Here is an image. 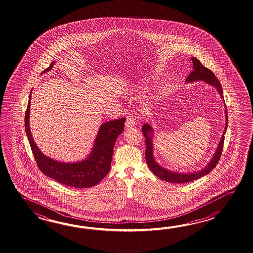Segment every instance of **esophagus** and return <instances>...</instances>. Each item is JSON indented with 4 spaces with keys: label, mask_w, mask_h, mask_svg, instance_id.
I'll list each match as a JSON object with an SVG mask.
<instances>
[{
    "label": "esophagus",
    "mask_w": 253,
    "mask_h": 253,
    "mask_svg": "<svg viewBox=\"0 0 253 253\" xmlns=\"http://www.w3.org/2000/svg\"><path fill=\"white\" fill-rule=\"evenodd\" d=\"M135 124H136V123H135V119H134V117L129 116V117L126 118V123H125L126 127H127V128H132V127H134Z\"/></svg>",
    "instance_id": "esophagus-1"
}]
</instances>
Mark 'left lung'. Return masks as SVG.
Instances as JSON below:
<instances>
[{
    "mask_svg": "<svg viewBox=\"0 0 253 253\" xmlns=\"http://www.w3.org/2000/svg\"><path fill=\"white\" fill-rule=\"evenodd\" d=\"M191 59L193 61L194 70L191 72V74H189L185 82L191 83V82H195V81H204L206 84L215 87L216 90L219 93L220 97H221V99L224 101L223 91H222V88L220 86V81H218V79L215 77L214 74L210 70L205 68L204 65H202L198 59H195V58H191ZM224 113H225V127H224L223 134L221 135V138L217 145V148L215 150L213 156L204 168H202L198 171H194V172H182L171 171L166 167H162L156 162L155 156H154V144H153L154 129L152 127L151 123H145L142 126V131H143L145 139V159H146L147 166L152 172L155 173L157 177L160 178L162 180L168 182V183H189V182H192L194 180L199 179V178L208 174L218 164L220 155H221L222 147H223L224 134H225L227 126H228V112H227L226 106Z\"/></svg>",
    "mask_w": 253,
    "mask_h": 253,
    "instance_id": "8db88e82",
    "label": "left lung"
}]
</instances>
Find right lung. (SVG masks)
Returning a JSON list of instances; mask_svg holds the SVG:
<instances>
[{
  "label": "right lung",
  "mask_w": 253,
  "mask_h": 253,
  "mask_svg": "<svg viewBox=\"0 0 253 253\" xmlns=\"http://www.w3.org/2000/svg\"><path fill=\"white\" fill-rule=\"evenodd\" d=\"M55 63V61H52L49 67L43 70L42 74L51 70ZM32 93L33 90L29 96L25 113V131L33 156L41 171L48 177L75 188H87L97 184L110 170L114 145L119 134L124 131L126 119L110 120L101 125L97 131L91 151L85 159L71 163L58 161L44 155L33 139L30 129Z\"/></svg>",
  "instance_id": "obj_1"
}]
</instances>
